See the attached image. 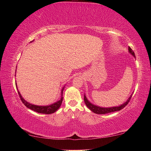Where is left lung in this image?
<instances>
[{"instance_id":"left-lung-1","label":"left lung","mask_w":151,"mask_h":151,"mask_svg":"<svg viewBox=\"0 0 151 151\" xmlns=\"http://www.w3.org/2000/svg\"><path fill=\"white\" fill-rule=\"evenodd\" d=\"M129 52L135 58V55H134V51L131 49V47H129ZM132 95V94H131V95L129 96V98L128 99V100L126 102H125V103L121 104L120 106L106 107H106H101V106H96V105H95V104H93V103H91V102L88 100L87 98H86L85 94L84 95V101H85V103L86 104V106H87L88 108L90 109L92 112H93L94 113H96V114H104L110 113V112L121 111V109H122L124 108V107H125V106L127 105V104L129 103V102L130 101V100H131Z\"/></svg>"}]
</instances>
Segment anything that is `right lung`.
<instances>
[{
  "instance_id": "1",
  "label": "right lung",
  "mask_w": 151,
  "mask_h": 151,
  "mask_svg": "<svg viewBox=\"0 0 151 151\" xmlns=\"http://www.w3.org/2000/svg\"><path fill=\"white\" fill-rule=\"evenodd\" d=\"M32 41H33V40H32ZM16 86L17 87V83H16ZM64 88H65V86H64V87L62 88V90H61V94H61V98H60V100L57 101V102H55V103H52V104H50V105H47V106L35 105V104H32L31 103H29V102H27L26 100H24V99L22 98V95L20 94V92L19 91H18V93H19V94L20 100L22 101V103H23L24 105L27 107V108L31 109V110H32V111L38 112V113L49 114L54 113L55 112L57 111V110L60 108L61 104H62L63 99V93ZM17 90H18V88H17Z\"/></svg>"
}]
</instances>
